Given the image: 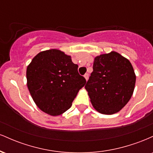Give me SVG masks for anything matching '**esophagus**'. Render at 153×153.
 <instances>
[{"label": "esophagus", "instance_id": "obj_1", "mask_svg": "<svg viewBox=\"0 0 153 153\" xmlns=\"http://www.w3.org/2000/svg\"><path fill=\"white\" fill-rule=\"evenodd\" d=\"M84 78H85V80H88V78H89V74H88V73H85V74L84 75Z\"/></svg>", "mask_w": 153, "mask_h": 153}]
</instances>
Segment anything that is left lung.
Returning <instances> with one entry per match:
<instances>
[{
    "label": "left lung",
    "mask_w": 153,
    "mask_h": 153,
    "mask_svg": "<svg viewBox=\"0 0 153 153\" xmlns=\"http://www.w3.org/2000/svg\"><path fill=\"white\" fill-rule=\"evenodd\" d=\"M85 88L94 108L103 114L120 111L134 92L136 75L129 59L117 52L95 57Z\"/></svg>",
    "instance_id": "obj_1"
}]
</instances>
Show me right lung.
Returning <instances> with one entry per match:
<instances>
[{"label": "right lung", "instance_id": "right-lung-1", "mask_svg": "<svg viewBox=\"0 0 153 153\" xmlns=\"http://www.w3.org/2000/svg\"><path fill=\"white\" fill-rule=\"evenodd\" d=\"M78 68L71 56L56 49L43 51L33 58L26 69L27 87L42 111L58 116L71 108L86 82Z\"/></svg>", "mask_w": 153, "mask_h": 153}]
</instances>
